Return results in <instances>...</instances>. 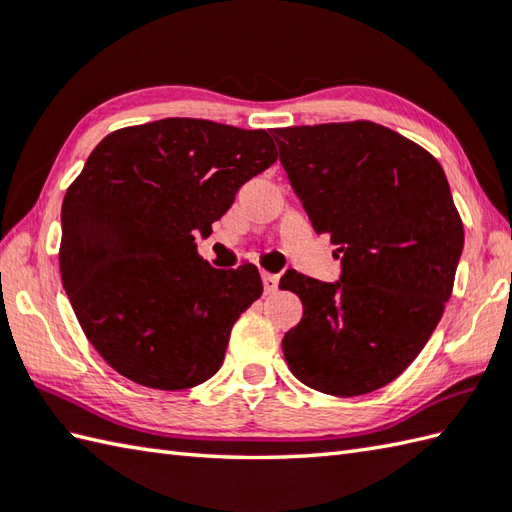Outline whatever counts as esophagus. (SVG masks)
I'll use <instances>...</instances> for the list:
<instances>
[{
	"label": "esophagus",
	"mask_w": 512,
	"mask_h": 512,
	"mask_svg": "<svg viewBox=\"0 0 512 512\" xmlns=\"http://www.w3.org/2000/svg\"><path fill=\"white\" fill-rule=\"evenodd\" d=\"M262 281H264V290L266 292H275L277 286H279V275L266 273V270H262Z\"/></svg>",
	"instance_id": "1"
}]
</instances>
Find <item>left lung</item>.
Returning <instances> with one entry per match:
<instances>
[{"label": "left lung", "instance_id": "1", "mask_svg": "<svg viewBox=\"0 0 512 512\" xmlns=\"http://www.w3.org/2000/svg\"><path fill=\"white\" fill-rule=\"evenodd\" d=\"M312 228L339 246L334 284L281 277L303 317L281 347L303 385L361 396L398 378L436 330L464 248L440 162L391 129L328 123L273 132Z\"/></svg>", "mask_w": 512, "mask_h": 512}]
</instances>
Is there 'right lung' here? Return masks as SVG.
<instances>
[{"mask_svg":"<svg viewBox=\"0 0 512 512\" xmlns=\"http://www.w3.org/2000/svg\"><path fill=\"white\" fill-rule=\"evenodd\" d=\"M277 160L264 129L162 118L105 136L61 206V281L105 363L151 389L222 367L233 323L262 297L253 264L217 270L195 233Z\"/></svg>","mask_w":512,"mask_h":512,"instance_id":"1","label":"right lung"}]
</instances>
